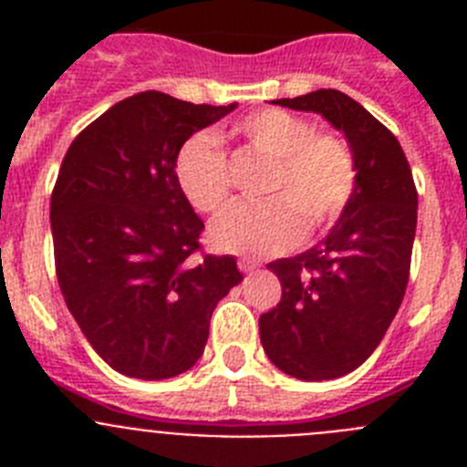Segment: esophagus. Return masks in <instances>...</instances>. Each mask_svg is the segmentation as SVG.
I'll list each match as a JSON object with an SVG mask.
<instances>
[{"instance_id":"1","label":"esophagus","mask_w":467,"mask_h":467,"mask_svg":"<svg viewBox=\"0 0 467 467\" xmlns=\"http://www.w3.org/2000/svg\"><path fill=\"white\" fill-rule=\"evenodd\" d=\"M259 264L254 262V259H247V257H243V259H238V269L243 271V274H253L254 269H257Z\"/></svg>"}]
</instances>
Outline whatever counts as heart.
<instances>
[{
  "label": "heart",
  "instance_id": "obj_1",
  "mask_svg": "<svg viewBox=\"0 0 467 467\" xmlns=\"http://www.w3.org/2000/svg\"><path fill=\"white\" fill-rule=\"evenodd\" d=\"M238 133L274 159L266 203H234L210 224V245L220 253H287L311 229H323L348 205L356 189V161L337 135L313 133L311 121L285 109H264L243 119ZM175 180L189 203L214 213L229 198L231 177L220 140L198 133L175 159Z\"/></svg>",
  "mask_w": 467,
  "mask_h": 467
}]
</instances>
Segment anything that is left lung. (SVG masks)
Listing matches in <instances>:
<instances>
[{
  "instance_id": "8db88e82",
  "label": "left lung",
  "mask_w": 467,
  "mask_h": 467,
  "mask_svg": "<svg viewBox=\"0 0 467 467\" xmlns=\"http://www.w3.org/2000/svg\"><path fill=\"white\" fill-rule=\"evenodd\" d=\"M274 105L320 114L346 135L356 161V189L327 236L266 266L283 296L259 316L262 346L280 372L327 381L358 369L393 323L410 280L419 196L398 138L360 102L320 88Z\"/></svg>"
}]
</instances>
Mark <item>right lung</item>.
Instances as JSON below:
<instances>
[{
    "label": "right lung",
    "mask_w": 467,
    "mask_h": 467,
    "mask_svg": "<svg viewBox=\"0 0 467 467\" xmlns=\"http://www.w3.org/2000/svg\"><path fill=\"white\" fill-rule=\"evenodd\" d=\"M236 107L144 90L109 107L65 154L51 196L57 283L119 374L159 381L192 369L214 306L243 280L231 254L193 257L203 222L175 180L182 144Z\"/></svg>",
    "instance_id": "obj_1"
}]
</instances>
